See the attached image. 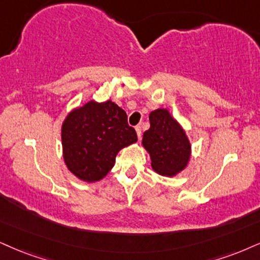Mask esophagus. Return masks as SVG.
<instances>
[{"label":"esophagus","instance_id":"obj_1","mask_svg":"<svg viewBox=\"0 0 260 260\" xmlns=\"http://www.w3.org/2000/svg\"><path fill=\"white\" fill-rule=\"evenodd\" d=\"M135 129H136V133H137V137H139V139H141V135H142V129H141L140 125H137Z\"/></svg>","mask_w":260,"mask_h":260}]
</instances>
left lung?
<instances>
[{
	"label": "left lung",
	"instance_id": "1",
	"mask_svg": "<svg viewBox=\"0 0 260 260\" xmlns=\"http://www.w3.org/2000/svg\"><path fill=\"white\" fill-rule=\"evenodd\" d=\"M149 123L142 145L148 150L152 168L162 176H174L182 171L190 156V143L181 125L168 110L161 108L149 114Z\"/></svg>",
	"mask_w": 260,
	"mask_h": 260
}]
</instances>
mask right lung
I'll return each instance as SVG.
<instances>
[{"mask_svg": "<svg viewBox=\"0 0 260 260\" xmlns=\"http://www.w3.org/2000/svg\"><path fill=\"white\" fill-rule=\"evenodd\" d=\"M61 137L67 168L86 182L104 178L118 152L137 141L125 111L112 101H90L72 111L63 121Z\"/></svg>", "mask_w": 260, "mask_h": 260, "instance_id": "1", "label": "right lung"}]
</instances>
